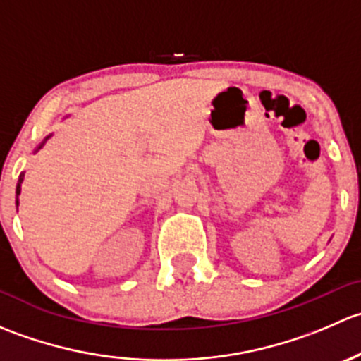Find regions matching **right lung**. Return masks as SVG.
<instances>
[{"mask_svg": "<svg viewBox=\"0 0 361 361\" xmlns=\"http://www.w3.org/2000/svg\"><path fill=\"white\" fill-rule=\"evenodd\" d=\"M49 137H50V136H47V137H45V140H43V143H42V145H39V147H38V148H36V150H35V152H38V150H39V148H42V147H43V145H45V141H47V140H49ZM23 181H24V173H20V176H19V181H17V188H16V194H17V201H16V204H17V206H19L20 185H23Z\"/></svg>", "mask_w": 361, "mask_h": 361, "instance_id": "add662e5", "label": "right lung"}]
</instances>
